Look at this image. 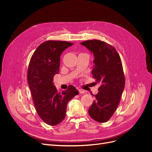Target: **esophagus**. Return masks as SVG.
<instances>
[{"mask_svg":"<svg viewBox=\"0 0 152 152\" xmlns=\"http://www.w3.org/2000/svg\"><path fill=\"white\" fill-rule=\"evenodd\" d=\"M79 93H80V94H83V93H85V91L83 90V89H79Z\"/></svg>","mask_w":152,"mask_h":152,"instance_id":"1","label":"esophagus"}]
</instances>
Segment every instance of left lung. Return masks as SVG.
<instances>
[{
    "label": "left lung",
    "mask_w": 152,
    "mask_h": 152,
    "mask_svg": "<svg viewBox=\"0 0 152 152\" xmlns=\"http://www.w3.org/2000/svg\"><path fill=\"white\" fill-rule=\"evenodd\" d=\"M80 44L94 55L92 74L95 83L100 85L98 94L94 95L96 100L89 108V114L96 121L106 122L117 110L125 86L121 59L116 49L103 41L90 40Z\"/></svg>",
    "instance_id": "1"
}]
</instances>
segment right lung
Here are the masks:
<instances>
[{
  "mask_svg": "<svg viewBox=\"0 0 152 152\" xmlns=\"http://www.w3.org/2000/svg\"><path fill=\"white\" fill-rule=\"evenodd\" d=\"M73 44L48 40L39 45L30 59L28 82L39 116L49 126H56L66 116L68 102L79 94L74 86L58 93L53 77L59 72L62 53Z\"/></svg>",
  "mask_w": 152,
  "mask_h": 152,
  "instance_id": "1",
  "label": "right lung"
}]
</instances>
